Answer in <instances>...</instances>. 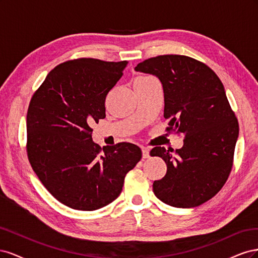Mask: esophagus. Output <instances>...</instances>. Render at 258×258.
<instances>
[{
	"label": "esophagus",
	"instance_id": "esophagus-1",
	"mask_svg": "<svg viewBox=\"0 0 258 258\" xmlns=\"http://www.w3.org/2000/svg\"><path fill=\"white\" fill-rule=\"evenodd\" d=\"M142 156H143L144 159L150 157V148L145 147V146H142Z\"/></svg>",
	"mask_w": 258,
	"mask_h": 258
}]
</instances>
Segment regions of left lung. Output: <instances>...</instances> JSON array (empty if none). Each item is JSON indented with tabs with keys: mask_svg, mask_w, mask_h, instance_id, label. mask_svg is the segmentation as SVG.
<instances>
[{
	"mask_svg": "<svg viewBox=\"0 0 258 258\" xmlns=\"http://www.w3.org/2000/svg\"><path fill=\"white\" fill-rule=\"evenodd\" d=\"M136 71L155 75L165 95L168 131L183 135L178 150L154 147L167 165L155 181V196L175 208H194L221 190L232 168L239 124L218 76L202 62L181 54L147 59Z\"/></svg>",
	"mask_w": 258,
	"mask_h": 258,
	"instance_id": "left-lung-1",
	"label": "left lung"
}]
</instances>
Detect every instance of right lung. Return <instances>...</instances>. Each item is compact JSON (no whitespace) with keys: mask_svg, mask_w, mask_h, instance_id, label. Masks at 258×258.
<instances>
[{"mask_svg":"<svg viewBox=\"0 0 258 258\" xmlns=\"http://www.w3.org/2000/svg\"><path fill=\"white\" fill-rule=\"evenodd\" d=\"M128 61L70 60L46 76L27 114L31 167L52 196L75 210L93 211L121 192L124 176L142 157L141 148L92 141L91 124L105 117V98Z\"/></svg>","mask_w":258,"mask_h":258,"instance_id":"1","label":"right lung"}]
</instances>
